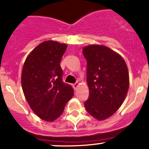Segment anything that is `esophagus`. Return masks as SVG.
<instances>
[{
    "label": "esophagus",
    "mask_w": 149,
    "mask_h": 149,
    "mask_svg": "<svg viewBox=\"0 0 149 149\" xmlns=\"http://www.w3.org/2000/svg\"><path fill=\"white\" fill-rule=\"evenodd\" d=\"M79 84L77 82V83L73 84V87L75 88V89H76V88H77V87L79 86Z\"/></svg>",
    "instance_id": "esophagus-1"
}]
</instances>
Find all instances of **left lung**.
<instances>
[{
    "instance_id": "obj_1",
    "label": "left lung",
    "mask_w": 149,
    "mask_h": 149,
    "mask_svg": "<svg viewBox=\"0 0 149 149\" xmlns=\"http://www.w3.org/2000/svg\"><path fill=\"white\" fill-rule=\"evenodd\" d=\"M87 61L89 97L84 106L97 120L112 116L123 104L129 88V73L123 57L110 48L90 45L83 48Z\"/></svg>"
}]
</instances>
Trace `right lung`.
<instances>
[{
  "label": "right lung",
  "mask_w": 149,
  "mask_h": 149,
  "mask_svg": "<svg viewBox=\"0 0 149 149\" xmlns=\"http://www.w3.org/2000/svg\"><path fill=\"white\" fill-rule=\"evenodd\" d=\"M67 47L53 40L42 42L29 54L24 63V94L33 112L43 120L58 119L74 94L73 88L62 81L61 61Z\"/></svg>",
  "instance_id": "obj_1"
}]
</instances>
